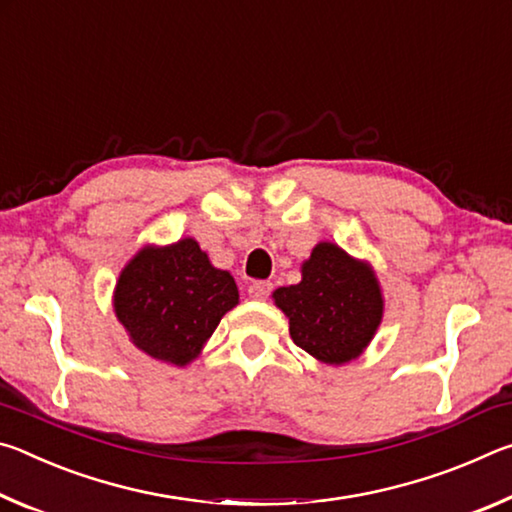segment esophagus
Segmentation results:
<instances>
[{"label":"esophagus","mask_w":512,"mask_h":512,"mask_svg":"<svg viewBox=\"0 0 512 512\" xmlns=\"http://www.w3.org/2000/svg\"><path fill=\"white\" fill-rule=\"evenodd\" d=\"M273 291V284L266 282V280H259V282H253L248 287V296L253 300H266L268 296H271Z\"/></svg>","instance_id":"34e87169"}]
</instances>
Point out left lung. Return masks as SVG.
Wrapping results in <instances>:
<instances>
[{
  "instance_id": "8db88e82",
  "label": "left lung",
  "mask_w": 512,
  "mask_h": 512,
  "mask_svg": "<svg viewBox=\"0 0 512 512\" xmlns=\"http://www.w3.org/2000/svg\"><path fill=\"white\" fill-rule=\"evenodd\" d=\"M289 318L293 343L329 366L357 359L384 316V298L370 264L329 241L311 250L302 280L273 293Z\"/></svg>"
}]
</instances>
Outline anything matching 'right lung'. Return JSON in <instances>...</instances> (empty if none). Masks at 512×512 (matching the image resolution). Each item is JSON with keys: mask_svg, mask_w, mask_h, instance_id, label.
I'll list each match as a JSON object with an SVG mask.
<instances>
[{"mask_svg": "<svg viewBox=\"0 0 512 512\" xmlns=\"http://www.w3.org/2000/svg\"><path fill=\"white\" fill-rule=\"evenodd\" d=\"M237 302L235 277L214 268L192 237L144 246L115 287V314L131 341L149 357L180 368L201 354Z\"/></svg>", "mask_w": 512, "mask_h": 512, "instance_id": "obj_1", "label": "right lung"}]
</instances>
